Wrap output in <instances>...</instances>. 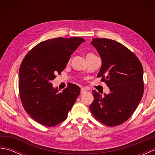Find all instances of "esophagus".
Returning a JSON list of instances; mask_svg holds the SVG:
<instances>
[{
    "mask_svg": "<svg viewBox=\"0 0 155 155\" xmlns=\"http://www.w3.org/2000/svg\"><path fill=\"white\" fill-rule=\"evenodd\" d=\"M86 92H87V90L85 89L84 88H81V94H83L84 93H86Z\"/></svg>",
    "mask_w": 155,
    "mask_h": 155,
    "instance_id": "obj_1",
    "label": "esophagus"
}]
</instances>
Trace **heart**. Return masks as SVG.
Segmentation results:
<instances>
[{
	"label": "heart",
	"mask_w": 155,
	"mask_h": 155,
	"mask_svg": "<svg viewBox=\"0 0 155 155\" xmlns=\"http://www.w3.org/2000/svg\"><path fill=\"white\" fill-rule=\"evenodd\" d=\"M94 54L93 53H91V52H90V53H88V54L86 55V58L91 57V56H94Z\"/></svg>",
	"instance_id": "obj_1"
}]
</instances>
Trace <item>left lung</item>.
Returning <instances> with one entry per match:
<instances>
[{"label": "left lung", "mask_w": 155, "mask_h": 155, "mask_svg": "<svg viewBox=\"0 0 155 155\" xmlns=\"http://www.w3.org/2000/svg\"><path fill=\"white\" fill-rule=\"evenodd\" d=\"M102 59L97 77L109 87L104 97L93 91L89 108L94 118L108 127L126 122L135 110L144 92L143 68L132 51L118 42L94 38L91 42Z\"/></svg>", "instance_id": "8db88e82"}]
</instances>
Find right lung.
<instances>
[{
	"instance_id": "right-lung-1",
	"label": "right lung",
	"mask_w": 155,
	"mask_h": 155,
	"mask_svg": "<svg viewBox=\"0 0 155 155\" xmlns=\"http://www.w3.org/2000/svg\"><path fill=\"white\" fill-rule=\"evenodd\" d=\"M84 39L55 38L41 42L26 54L18 74L20 98L32 119L51 127L67 118L81 93V88L69 83L60 93L51 81L66 68L71 54Z\"/></svg>"
}]
</instances>
